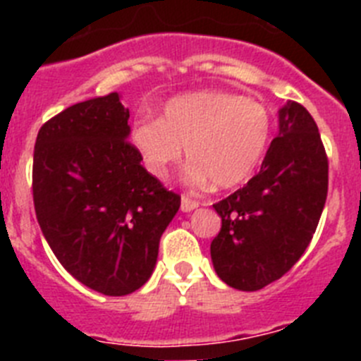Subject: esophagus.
Returning a JSON list of instances; mask_svg holds the SVG:
<instances>
[{"instance_id": "1", "label": "esophagus", "mask_w": 361, "mask_h": 361, "mask_svg": "<svg viewBox=\"0 0 361 361\" xmlns=\"http://www.w3.org/2000/svg\"><path fill=\"white\" fill-rule=\"evenodd\" d=\"M199 200L191 199L190 195H183V199H180V209H183V212H191V209L199 208Z\"/></svg>"}]
</instances>
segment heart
<instances>
[{"mask_svg":"<svg viewBox=\"0 0 361 361\" xmlns=\"http://www.w3.org/2000/svg\"><path fill=\"white\" fill-rule=\"evenodd\" d=\"M271 116L253 99L195 92L168 101L161 119L135 124L132 141L153 177H166L186 146L188 177L231 188L251 175L271 139Z\"/></svg>","mask_w":361,"mask_h":361,"instance_id":"heart-1","label":"heart"}]
</instances>
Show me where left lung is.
<instances>
[{"label": "left lung", "mask_w": 361, "mask_h": 361, "mask_svg": "<svg viewBox=\"0 0 361 361\" xmlns=\"http://www.w3.org/2000/svg\"><path fill=\"white\" fill-rule=\"evenodd\" d=\"M329 186V161L307 110L288 101L279 111L260 171L213 204L222 219L212 242L216 275L240 291H258L300 260L317 231Z\"/></svg>", "instance_id": "left-lung-1"}]
</instances>
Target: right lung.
<instances>
[{
	"label": "right lung",
	"instance_id": "obj_1",
	"mask_svg": "<svg viewBox=\"0 0 361 361\" xmlns=\"http://www.w3.org/2000/svg\"><path fill=\"white\" fill-rule=\"evenodd\" d=\"M119 94L68 106L41 126L32 195L50 250L86 288L124 296L145 286L159 240L180 208L128 142Z\"/></svg>",
	"mask_w": 361,
	"mask_h": 361
}]
</instances>
